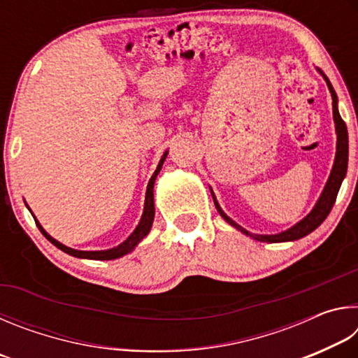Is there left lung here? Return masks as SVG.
Wrapping results in <instances>:
<instances>
[{
  "instance_id": "obj_1",
  "label": "left lung",
  "mask_w": 358,
  "mask_h": 358,
  "mask_svg": "<svg viewBox=\"0 0 358 358\" xmlns=\"http://www.w3.org/2000/svg\"><path fill=\"white\" fill-rule=\"evenodd\" d=\"M324 76V74H322ZM324 80L327 82V87H329L330 93H331V99H333V121H335V129H336V155H335V162H333L330 177L327 180V183L324 186V191L320 192V196L317 199L316 205H314L313 210L308 213L303 220H300L296 224H294L292 227H289L282 232L278 234H271V235H264V234H251L250 230H246L245 227H241L240 224L235 222L232 217H229L226 213H224L222 208L220 207V203L216 201V196L211 191V196H213V202L215 207L217 210L226 222H229L230 226L240 230L241 234L248 235L257 241H265V243H282V241H295L300 240L303 237H306L308 234H311L313 230H316L320 224L325 221V217L329 216V213L333 208V203L336 201L338 191L341 187L343 180L346 178L348 173V157H349V137H348V128L346 123L341 120V115L338 112V96L333 90L331 83L329 78L324 76Z\"/></svg>"
}]
</instances>
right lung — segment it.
<instances>
[{"label":"right lung","mask_w":358,"mask_h":358,"mask_svg":"<svg viewBox=\"0 0 358 358\" xmlns=\"http://www.w3.org/2000/svg\"><path fill=\"white\" fill-rule=\"evenodd\" d=\"M167 153H169V150L167 151H164V155H162V157L159 159V164H157V167H156V171H155V173L151 175V178H150V181H148V186H147V194H145V205H143V213H142V217H141V221H138V224H137V227L134 229V232H132L128 238H126L123 243H120L118 246H115V248H110V250H102V251H80V250H74V248H69V246H66V245H63V243H59L58 240H55L52 237V235H48L47 232H45V229L41 226L39 224V221L36 220V216L33 215V211L29 210V207H28V210L31 211V215H33V217H34V221H36V224H38V227H39V230L42 232V235H44V237L50 241L52 245H55L58 250H62L63 252H66V254H69V256H74V257H78V259H90V260H113V259H118V257H123V256H126V254H129V252H132L136 250V246L141 243V241L147 237V235L150 234V230H151V226H153V220H155V194H153V187H155V181H156V177H157V173L161 172V169H162V164H164V161H166V157H167Z\"/></svg>","instance_id":"obj_1"}]
</instances>
